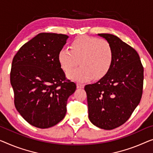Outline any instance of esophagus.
<instances>
[{
    "label": "esophagus",
    "instance_id": "esophagus-1",
    "mask_svg": "<svg viewBox=\"0 0 153 153\" xmlns=\"http://www.w3.org/2000/svg\"><path fill=\"white\" fill-rule=\"evenodd\" d=\"M77 87L79 88H83L84 87V84L82 83H77Z\"/></svg>",
    "mask_w": 153,
    "mask_h": 153
}]
</instances>
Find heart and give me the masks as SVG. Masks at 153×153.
<instances>
[{"label": "heart", "instance_id": "1", "mask_svg": "<svg viewBox=\"0 0 153 153\" xmlns=\"http://www.w3.org/2000/svg\"><path fill=\"white\" fill-rule=\"evenodd\" d=\"M70 49L62 48L58 55V62L67 73L78 65L81 66L68 74L73 80L86 82L93 77L100 79L106 76L114 61L113 48L104 39L80 36L71 42Z\"/></svg>", "mask_w": 153, "mask_h": 153}]
</instances>
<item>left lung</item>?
<instances>
[{"instance_id":"obj_1","label":"left lung","mask_w":153,"mask_h":153,"mask_svg":"<svg viewBox=\"0 0 153 153\" xmlns=\"http://www.w3.org/2000/svg\"><path fill=\"white\" fill-rule=\"evenodd\" d=\"M110 43L114 53L112 67L97 82L84 86L88 118L93 124L112 130L124 124L140 102L143 67L137 52L117 37L99 33Z\"/></svg>"}]
</instances>
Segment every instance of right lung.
Returning <instances> with one entry per match:
<instances>
[{"label": "right lung", "instance_id": "right-lung-1", "mask_svg": "<svg viewBox=\"0 0 153 153\" xmlns=\"http://www.w3.org/2000/svg\"><path fill=\"white\" fill-rule=\"evenodd\" d=\"M68 38L65 34L40 33L22 45L13 58L10 82L14 105L33 126L47 128L62 120L67 100L76 89L58 59Z\"/></svg>", "mask_w": 153, "mask_h": 153}]
</instances>
